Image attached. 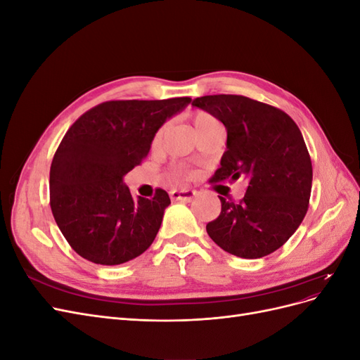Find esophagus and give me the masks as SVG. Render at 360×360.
<instances>
[{
  "label": "esophagus",
  "mask_w": 360,
  "mask_h": 360,
  "mask_svg": "<svg viewBox=\"0 0 360 360\" xmlns=\"http://www.w3.org/2000/svg\"><path fill=\"white\" fill-rule=\"evenodd\" d=\"M195 191L192 189H172L169 192L171 198L176 200V201H191L195 197Z\"/></svg>",
  "instance_id": "1"
}]
</instances>
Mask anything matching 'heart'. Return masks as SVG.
<instances>
[{"instance_id": "b5f03b06", "label": "heart", "mask_w": 360, "mask_h": 360, "mask_svg": "<svg viewBox=\"0 0 360 360\" xmlns=\"http://www.w3.org/2000/svg\"><path fill=\"white\" fill-rule=\"evenodd\" d=\"M213 117L212 115H209V114H205V112H198L197 115L193 117V126H195V130L197 129H200L202 124H205V123H209V122H213ZM165 130H167V127L165 126H162L160 129H158V132L155 134V138H153V144L155 146H159L160 143H162V139H163V135H165ZM176 172L177 174H183V176H188V171L186 169H183L181 167H179V168H176Z\"/></svg>"}]
</instances>
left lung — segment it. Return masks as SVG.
Masks as SVG:
<instances>
[{"label": "left lung", "instance_id": "left-lung-1", "mask_svg": "<svg viewBox=\"0 0 360 360\" xmlns=\"http://www.w3.org/2000/svg\"><path fill=\"white\" fill-rule=\"evenodd\" d=\"M192 106L226 129V151L210 181L248 180L245 197H219V216L205 226L212 240L236 257L275 252L297 230L312 188V163L297 124L284 111L236 94L202 96Z\"/></svg>", "mask_w": 360, "mask_h": 360}]
</instances>
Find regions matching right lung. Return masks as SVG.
Wrapping results in <instances>:
<instances>
[{"mask_svg":"<svg viewBox=\"0 0 360 360\" xmlns=\"http://www.w3.org/2000/svg\"><path fill=\"white\" fill-rule=\"evenodd\" d=\"M111 101L82 114L52 159L49 202L60 231L76 254L102 266L123 264L153 243L168 193L134 200L123 177L146 159L158 129L191 103Z\"/></svg>","mask_w":360,"mask_h":360,"instance_id":"right-lung-1","label":"right lung"}]
</instances>
